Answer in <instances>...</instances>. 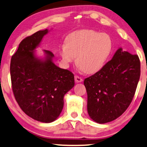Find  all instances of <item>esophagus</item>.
Returning <instances> with one entry per match:
<instances>
[{
  "mask_svg": "<svg viewBox=\"0 0 147 147\" xmlns=\"http://www.w3.org/2000/svg\"><path fill=\"white\" fill-rule=\"evenodd\" d=\"M74 79H75V81L76 82H82V78L78 76H74Z\"/></svg>",
  "mask_w": 147,
  "mask_h": 147,
  "instance_id": "esophagus-1",
  "label": "esophagus"
}]
</instances>
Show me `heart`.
<instances>
[{
	"label": "heart",
	"instance_id": "b5f03b06",
	"mask_svg": "<svg viewBox=\"0 0 147 147\" xmlns=\"http://www.w3.org/2000/svg\"><path fill=\"white\" fill-rule=\"evenodd\" d=\"M112 49L113 42L108 34L84 29L68 35L59 53L65 65L73 63L76 57L79 69L92 74L104 67Z\"/></svg>",
	"mask_w": 147,
	"mask_h": 147
}]
</instances>
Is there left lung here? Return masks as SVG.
I'll list each match as a JSON object with an SVG mask.
<instances>
[{
	"label": "left lung",
	"mask_w": 147,
	"mask_h": 147,
	"mask_svg": "<svg viewBox=\"0 0 147 147\" xmlns=\"http://www.w3.org/2000/svg\"><path fill=\"white\" fill-rule=\"evenodd\" d=\"M140 75L138 55L118 49L100 71L84 79L90 119L104 124L119 117L133 100Z\"/></svg>",
	"instance_id": "8db88e82"
}]
</instances>
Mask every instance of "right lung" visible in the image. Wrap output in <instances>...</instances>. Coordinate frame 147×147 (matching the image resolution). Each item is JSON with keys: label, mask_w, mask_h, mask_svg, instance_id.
<instances>
[{"label": "right lung", "mask_w": 147, "mask_h": 147, "mask_svg": "<svg viewBox=\"0 0 147 147\" xmlns=\"http://www.w3.org/2000/svg\"><path fill=\"white\" fill-rule=\"evenodd\" d=\"M48 29L23 39L12 56L11 77L16 102L26 115L42 123L55 121L62 112L64 96L74 85V74L53 63L52 52L44 50L45 57L35 55Z\"/></svg>", "instance_id": "1"}]
</instances>
